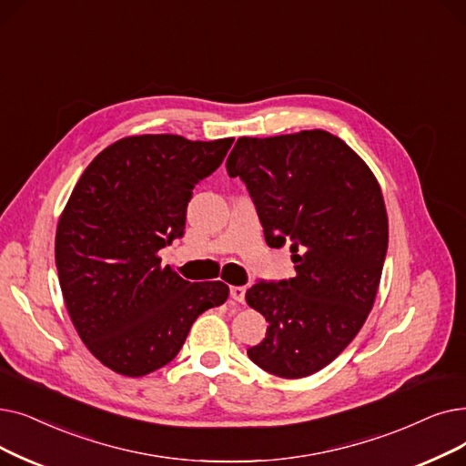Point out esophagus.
<instances>
[{
  "label": "esophagus",
  "instance_id": "1",
  "mask_svg": "<svg viewBox=\"0 0 466 466\" xmlns=\"http://www.w3.org/2000/svg\"><path fill=\"white\" fill-rule=\"evenodd\" d=\"M230 297L238 302H244L246 300V288L244 286H232L230 288Z\"/></svg>",
  "mask_w": 466,
  "mask_h": 466
}]
</instances>
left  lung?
Returning <instances> with one entry per match:
<instances>
[{
	"label": "left lung",
	"instance_id": "1",
	"mask_svg": "<svg viewBox=\"0 0 466 466\" xmlns=\"http://www.w3.org/2000/svg\"><path fill=\"white\" fill-rule=\"evenodd\" d=\"M227 171L246 183L267 244L289 241L297 270L248 289V305L268 321L248 356L272 375L309 377L350 345L373 309L389 248L380 187L366 161L321 129L241 137Z\"/></svg>",
	"mask_w": 466,
	"mask_h": 466
}]
</instances>
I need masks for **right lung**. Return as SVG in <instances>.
Returning <instances> with one entry per match:
<instances>
[{
  "instance_id": "1",
  "label": "right lung",
  "mask_w": 466,
  "mask_h": 466,
  "mask_svg": "<svg viewBox=\"0 0 466 466\" xmlns=\"http://www.w3.org/2000/svg\"><path fill=\"white\" fill-rule=\"evenodd\" d=\"M234 138L138 135L100 152L60 215L55 260L70 319L112 371L143 377L169 363L196 318L228 299L222 281L190 283L157 251L185 234L194 187Z\"/></svg>"
}]
</instances>
